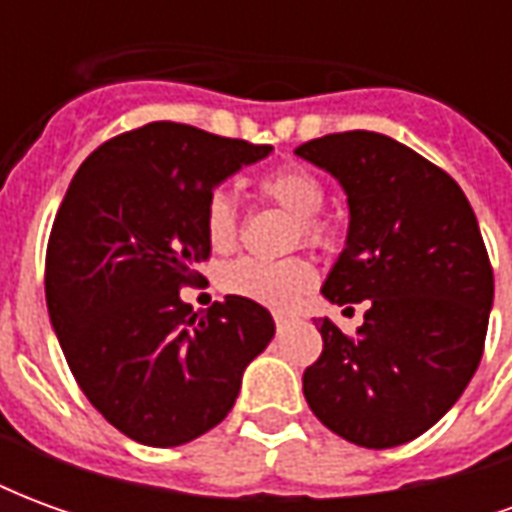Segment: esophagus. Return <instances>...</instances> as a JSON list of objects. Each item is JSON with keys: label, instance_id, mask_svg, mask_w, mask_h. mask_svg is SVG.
<instances>
[{"label": "esophagus", "instance_id": "esophagus-1", "mask_svg": "<svg viewBox=\"0 0 512 512\" xmlns=\"http://www.w3.org/2000/svg\"><path fill=\"white\" fill-rule=\"evenodd\" d=\"M274 323H277V329H285L290 323V318L288 315H282V312H277V315H274Z\"/></svg>", "mask_w": 512, "mask_h": 512}]
</instances>
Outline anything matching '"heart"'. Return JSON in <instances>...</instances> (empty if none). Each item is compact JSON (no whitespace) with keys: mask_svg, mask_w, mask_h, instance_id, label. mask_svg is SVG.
<instances>
[{"mask_svg":"<svg viewBox=\"0 0 512 512\" xmlns=\"http://www.w3.org/2000/svg\"><path fill=\"white\" fill-rule=\"evenodd\" d=\"M260 194L279 205L282 211L296 216L299 233L307 244L326 246L332 238V227L323 219L321 208L326 200L323 183L310 169L304 167H279L260 178ZM202 224L213 252H227L233 249L241 233V216L235 205L233 194L216 189L208 194L205 208H202ZM315 268L304 257H288L279 263L255 260V257H241L230 266L222 268L224 293H233L241 299H249L268 307V310L290 312L312 288H315Z\"/></svg>","mask_w":512,"mask_h":512,"instance_id":"1","label":"heart"}]
</instances>
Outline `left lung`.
<instances>
[{"label": "left lung", "instance_id": "left-lung-1", "mask_svg": "<svg viewBox=\"0 0 512 512\" xmlns=\"http://www.w3.org/2000/svg\"><path fill=\"white\" fill-rule=\"evenodd\" d=\"M296 156L340 180L351 213L321 293L340 307L367 301L354 337L315 323L323 351L304 397L345 441L406 444L455 406L483 356L494 271L477 216L444 169L392 136L329 134Z\"/></svg>", "mask_w": 512, "mask_h": 512}]
</instances>
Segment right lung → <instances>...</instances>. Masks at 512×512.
Listing matches in <instances>:
<instances>
[{"label": "right lung", "mask_w": 512, "mask_h": 512, "mask_svg": "<svg viewBox=\"0 0 512 512\" xmlns=\"http://www.w3.org/2000/svg\"><path fill=\"white\" fill-rule=\"evenodd\" d=\"M274 147L147 123L93 150L65 191L46 249V304L76 384L109 425L147 447L216 428L274 337L241 296L205 315L180 299L211 257L205 200Z\"/></svg>", "instance_id": "right-lung-1"}]
</instances>
